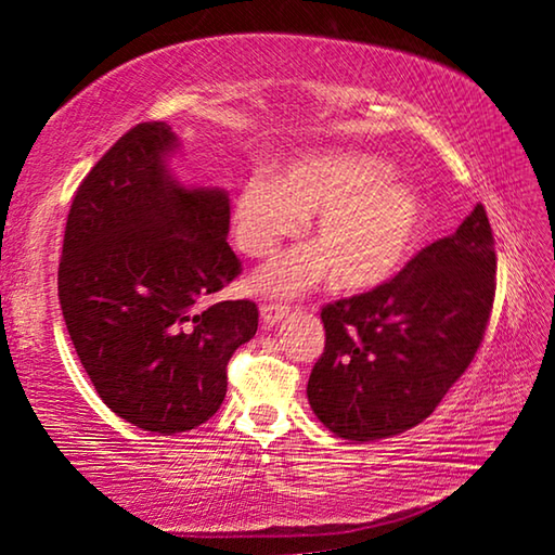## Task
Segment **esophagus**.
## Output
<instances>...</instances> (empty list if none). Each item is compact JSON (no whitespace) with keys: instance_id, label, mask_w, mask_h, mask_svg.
Masks as SVG:
<instances>
[{"instance_id":"34e87169","label":"esophagus","mask_w":555,"mask_h":555,"mask_svg":"<svg viewBox=\"0 0 555 555\" xmlns=\"http://www.w3.org/2000/svg\"><path fill=\"white\" fill-rule=\"evenodd\" d=\"M261 313V321H264V325H276L281 318H284L288 313V306H279V304H261L259 308Z\"/></svg>"}]
</instances>
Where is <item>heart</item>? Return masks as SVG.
<instances>
[{
  "label": "heart",
  "mask_w": 555,
  "mask_h": 555,
  "mask_svg": "<svg viewBox=\"0 0 555 555\" xmlns=\"http://www.w3.org/2000/svg\"><path fill=\"white\" fill-rule=\"evenodd\" d=\"M313 220L311 247L288 251L261 271L255 286L294 296L333 271L343 291H367L399 274L426 224V203L379 156L325 149L298 156L274 173H255L234 198V242L247 257L274 255Z\"/></svg>",
  "instance_id": "b5f03b06"
}]
</instances>
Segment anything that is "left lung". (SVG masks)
I'll return each instance as SVG.
<instances>
[{"label": "left lung", "instance_id": "left-lung-1", "mask_svg": "<svg viewBox=\"0 0 555 555\" xmlns=\"http://www.w3.org/2000/svg\"><path fill=\"white\" fill-rule=\"evenodd\" d=\"M494 274L492 228L475 205L387 284L325 306V350L306 389L321 424L367 443L428 418L482 343Z\"/></svg>", "mask_w": 555, "mask_h": 555}]
</instances>
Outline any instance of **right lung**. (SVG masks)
I'll return each instance as SVG.
<instances>
[{"label": "right lung", "mask_w": 555, "mask_h": 555, "mask_svg": "<svg viewBox=\"0 0 555 555\" xmlns=\"http://www.w3.org/2000/svg\"><path fill=\"white\" fill-rule=\"evenodd\" d=\"M176 152L166 121L119 137L75 191L59 267L63 321L92 387L164 436L220 409L230 357L259 325L251 300H212L242 271L230 198L178 181Z\"/></svg>", "instance_id": "1"}]
</instances>
